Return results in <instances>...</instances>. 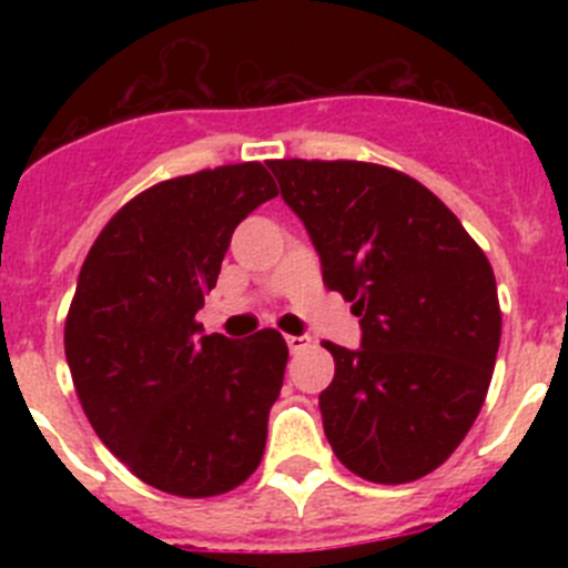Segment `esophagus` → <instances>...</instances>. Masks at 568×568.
Returning <instances> with one entry per match:
<instances>
[{"mask_svg": "<svg viewBox=\"0 0 568 568\" xmlns=\"http://www.w3.org/2000/svg\"><path fill=\"white\" fill-rule=\"evenodd\" d=\"M287 346L290 353H301V349H307L310 346V335H287Z\"/></svg>", "mask_w": 568, "mask_h": 568, "instance_id": "1", "label": "esophagus"}]
</instances>
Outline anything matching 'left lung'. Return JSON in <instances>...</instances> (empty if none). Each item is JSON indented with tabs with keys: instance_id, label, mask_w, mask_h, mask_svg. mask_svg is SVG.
Returning a JSON list of instances; mask_svg holds the SVG:
<instances>
[{
	"instance_id": "obj_1",
	"label": "left lung",
	"mask_w": 568,
	"mask_h": 568,
	"mask_svg": "<svg viewBox=\"0 0 568 568\" xmlns=\"http://www.w3.org/2000/svg\"><path fill=\"white\" fill-rule=\"evenodd\" d=\"M307 227L324 284L353 301L361 346L324 341L318 395L341 464L373 484L438 469L486 400L500 344L495 273L458 215L420 182L366 162H270Z\"/></svg>"
}]
</instances>
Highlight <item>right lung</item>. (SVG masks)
I'll use <instances>...</instances> for the list:
<instances>
[{
  "mask_svg": "<svg viewBox=\"0 0 568 568\" xmlns=\"http://www.w3.org/2000/svg\"><path fill=\"white\" fill-rule=\"evenodd\" d=\"M278 195L258 162L153 184L104 224L79 273L64 355L90 426L135 478L179 498H213L253 475L287 344L204 335L233 230Z\"/></svg>",
  "mask_w": 568,
  "mask_h": 568,
  "instance_id": "obj_1",
  "label": "right lung"
}]
</instances>
